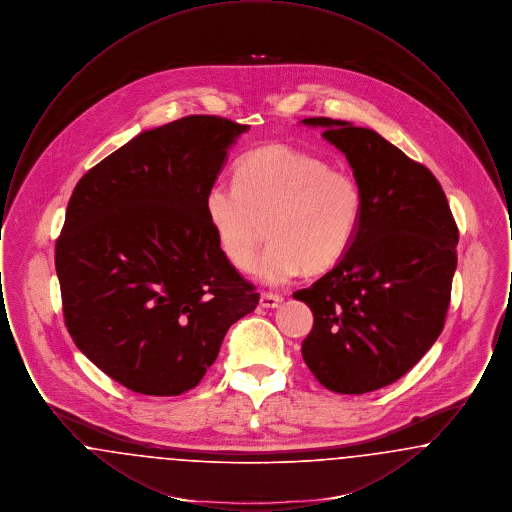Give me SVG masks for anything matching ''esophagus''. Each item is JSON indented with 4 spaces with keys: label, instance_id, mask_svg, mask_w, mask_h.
I'll list each match as a JSON object with an SVG mask.
<instances>
[{
    "label": "esophagus",
    "instance_id": "1",
    "mask_svg": "<svg viewBox=\"0 0 512 512\" xmlns=\"http://www.w3.org/2000/svg\"><path fill=\"white\" fill-rule=\"evenodd\" d=\"M282 301H284V297H282V295H276V293L265 292L261 293V297H259V305H261V307H267V309L280 307Z\"/></svg>",
    "mask_w": 512,
    "mask_h": 512
}]
</instances>
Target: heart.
<instances>
[{"label":"heart","mask_w":512,"mask_h":512,"mask_svg":"<svg viewBox=\"0 0 512 512\" xmlns=\"http://www.w3.org/2000/svg\"><path fill=\"white\" fill-rule=\"evenodd\" d=\"M205 213L226 259L253 265L267 222L270 245L255 272L268 284L322 274L336 267L353 242L361 215L359 182L332 165L288 144L245 153L234 184H215L205 195Z\"/></svg>","instance_id":"1"}]
</instances>
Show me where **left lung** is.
<instances>
[{
    "mask_svg": "<svg viewBox=\"0 0 512 512\" xmlns=\"http://www.w3.org/2000/svg\"><path fill=\"white\" fill-rule=\"evenodd\" d=\"M303 124L324 128L363 192L347 253L293 293L315 317L303 361L326 390H380L407 374L443 330L459 228L438 178L378 132L328 117Z\"/></svg>",
    "mask_w": 512,
    "mask_h": 512,
    "instance_id": "8db88e82",
    "label": "left lung"
}]
</instances>
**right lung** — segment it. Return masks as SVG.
<instances>
[{"instance_id": "1", "label": "right lung", "mask_w": 512, "mask_h": 512, "mask_svg": "<svg viewBox=\"0 0 512 512\" xmlns=\"http://www.w3.org/2000/svg\"><path fill=\"white\" fill-rule=\"evenodd\" d=\"M247 124L190 115L146 130L86 172L55 244L65 326L124 388H195L259 293L232 267L205 213Z\"/></svg>"}]
</instances>
